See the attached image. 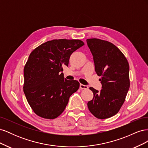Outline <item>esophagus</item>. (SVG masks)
<instances>
[{"label": "esophagus", "instance_id": "esophagus-1", "mask_svg": "<svg viewBox=\"0 0 148 148\" xmlns=\"http://www.w3.org/2000/svg\"><path fill=\"white\" fill-rule=\"evenodd\" d=\"M79 88L82 89H88V86H86V85H84L83 84H79Z\"/></svg>", "mask_w": 148, "mask_h": 148}]
</instances>
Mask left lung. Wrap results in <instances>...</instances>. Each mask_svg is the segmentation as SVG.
Here are the masks:
<instances>
[{"label": "left lung", "instance_id": "8db88e82", "mask_svg": "<svg viewBox=\"0 0 148 148\" xmlns=\"http://www.w3.org/2000/svg\"><path fill=\"white\" fill-rule=\"evenodd\" d=\"M86 42L102 84L100 91L89 88L94 97L88 102V109L97 119L109 118L118 113L129 90L128 62L112 43L96 38L88 39Z\"/></svg>", "mask_w": 148, "mask_h": 148}]
</instances>
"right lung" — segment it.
Returning a JSON list of instances; mask_svg holds the SVG:
<instances>
[{"instance_id":"obj_1","label":"right lung","mask_w":148,"mask_h":148,"mask_svg":"<svg viewBox=\"0 0 148 148\" xmlns=\"http://www.w3.org/2000/svg\"><path fill=\"white\" fill-rule=\"evenodd\" d=\"M79 39H53L31 52L24 67L23 91L34 112L44 119H56L63 112L79 83L64 77L63 66L84 45Z\"/></svg>"}]
</instances>
